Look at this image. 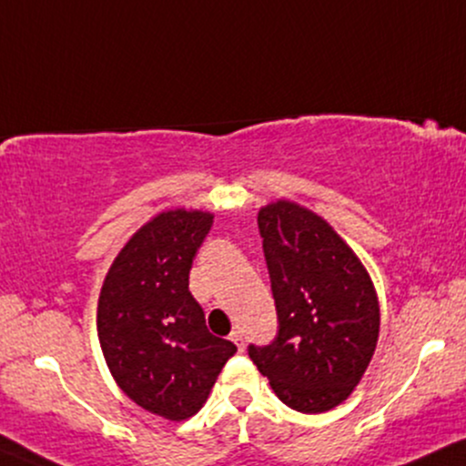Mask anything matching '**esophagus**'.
I'll return each instance as SVG.
<instances>
[{
    "mask_svg": "<svg viewBox=\"0 0 466 466\" xmlns=\"http://www.w3.org/2000/svg\"><path fill=\"white\" fill-rule=\"evenodd\" d=\"M231 341L235 343V346H238V350H244V346H246V341H244V335L239 330H233L231 332Z\"/></svg>",
    "mask_w": 466,
    "mask_h": 466,
    "instance_id": "obj_1",
    "label": "esophagus"
}]
</instances>
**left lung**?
I'll return each instance as SVG.
<instances>
[{
	"mask_svg": "<svg viewBox=\"0 0 466 466\" xmlns=\"http://www.w3.org/2000/svg\"><path fill=\"white\" fill-rule=\"evenodd\" d=\"M257 220L279 335L266 348L250 346L248 354L283 404L309 415L326 412L352 395L376 352V287L346 239L309 207L269 200Z\"/></svg>",
	"mask_w": 466,
	"mask_h": 466,
	"instance_id": "1",
	"label": "left lung"
}]
</instances>
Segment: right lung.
<instances>
[{"label": "right lung", "instance_id": "right-lung-1", "mask_svg": "<svg viewBox=\"0 0 466 466\" xmlns=\"http://www.w3.org/2000/svg\"><path fill=\"white\" fill-rule=\"evenodd\" d=\"M214 214L164 209L125 242L96 304V335L114 382L140 409L186 421L203 409L235 348L207 330L189 269Z\"/></svg>", "mask_w": 466, "mask_h": 466}]
</instances>
